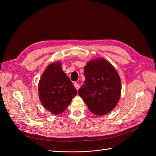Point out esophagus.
<instances>
[{
    "label": "esophagus",
    "mask_w": 156,
    "mask_h": 156,
    "mask_svg": "<svg viewBox=\"0 0 156 156\" xmlns=\"http://www.w3.org/2000/svg\"><path fill=\"white\" fill-rule=\"evenodd\" d=\"M74 87H75V88H76L77 90H79V88H80L79 84V83H74Z\"/></svg>",
    "instance_id": "obj_1"
}]
</instances>
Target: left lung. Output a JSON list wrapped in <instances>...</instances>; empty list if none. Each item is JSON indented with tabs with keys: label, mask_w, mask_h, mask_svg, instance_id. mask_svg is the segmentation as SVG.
<instances>
[{
	"label": "left lung",
	"mask_w": 156,
	"mask_h": 156,
	"mask_svg": "<svg viewBox=\"0 0 156 156\" xmlns=\"http://www.w3.org/2000/svg\"><path fill=\"white\" fill-rule=\"evenodd\" d=\"M85 81L78 94L94 114H107L119 103L121 81L115 68L107 60L97 58L84 69Z\"/></svg>",
	"instance_id": "8db88e82"
}]
</instances>
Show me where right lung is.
Segmentation results:
<instances>
[{"label": "right lung", "mask_w": 156, "mask_h": 156, "mask_svg": "<svg viewBox=\"0 0 156 156\" xmlns=\"http://www.w3.org/2000/svg\"><path fill=\"white\" fill-rule=\"evenodd\" d=\"M38 92L42 105L52 114L63 112L77 95V90L62 70L60 62L52 63L41 75Z\"/></svg>", "instance_id": "obj_1"}]
</instances>
